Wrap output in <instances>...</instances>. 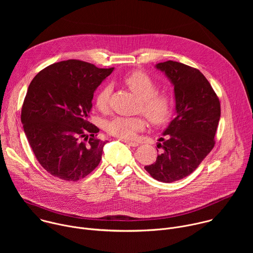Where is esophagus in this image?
Returning <instances> with one entry per match:
<instances>
[{
    "label": "esophagus",
    "instance_id": "esophagus-1",
    "mask_svg": "<svg viewBox=\"0 0 253 253\" xmlns=\"http://www.w3.org/2000/svg\"><path fill=\"white\" fill-rule=\"evenodd\" d=\"M124 143H126L127 145H129V146H131V147H137L139 144L137 143V142H133V141H129V140H122Z\"/></svg>",
    "mask_w": 253,
    "mask_h": 253
}]
</instances>
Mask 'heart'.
Here are the masks:
<instances>
[{
    "instance_id": "obj_1",
    "label": "heart",
    "mask_w": 253,
    "mask_h": 253,
    "mask_svg": "<svg viewBox=\"0 0 253 253\" xmlns=\"http://www.w3.org/2000/svg\"><path fill=\"white\" fill-rule=\"evenodd\" d=\"M123 82L139 98L138 111L142 112L154 126H160L170 119L174 103L170 95L157 92L154 80L142 71H134L123 77ZM112 89L110 85H103L95 96V105L100 111H106L109 106ZM145 119L141 116H117L107 121L106 131L121 139H133L137 132L145 127Z\"/></svg>"
}]
</instances>
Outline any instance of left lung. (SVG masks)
Instances as JSON below:
<instances>
[{"label": "left lung", "instance_id": "1", "mask_svg": "<svg viewBox=\"0 0 253 253\" xmlns=\"http://www.w3.org/2000/svg\"><path fill=\"white\" fill-rule=\"evenodd\" d=\"M156 68L174 86L176 117L159 139L161 154L144 168L158 181L171 183L190 175L213 149L220 102L198 69L171 60Z\"/></svg>", "mask_w": 253, "mask_h": 253}]
</instances>
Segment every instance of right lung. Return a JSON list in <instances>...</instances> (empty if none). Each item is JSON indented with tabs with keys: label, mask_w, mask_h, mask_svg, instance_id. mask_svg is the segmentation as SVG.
<instances>
[{
	"label": "right lung",
	"mask_w": 253,
	"mask_h": 253,
	"mask_svg": "<svg viewBox=\"0 0 253 253\" xmlns=\"http://www.w3.org/2000/svg\"><path fill=\"white\" fill-rule=\"evenodd\" d=\"M114 68L80 61L52 64L29 85L21 121L41 166L54 177L78 181L100 163L107 141L88 121L94 92Z\"/></svg>",
	"instance_id": "obj_1"
}]
</instances>
